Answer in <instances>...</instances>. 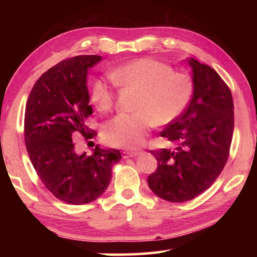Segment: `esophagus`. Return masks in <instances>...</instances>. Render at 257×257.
Returning a JSON list of instances; mask_svg holds the SVG:
<instances>
[{"label":"esophagus","mask_w":257,"mask_h":257,"mask_svg":"<svg viewBox=\"0 0 257 257\" xmlns=\"http://www.w3.org/2000/svg\"><path fill=\"white\" fill-rule=\"evenodd\" d=\"M137 155H138L137 152H129V151H124V152H122V158H123V159L135 158V156H137Z\"/></svg>","instance_id":"34e87169"}]
</instances>
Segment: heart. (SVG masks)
<instances>
[{
    "mask_svg": "<svg viewBox=\"0 0 257 257\" xmlns=\"http://www.w3.org/2000/svg\"><path fill=\"white\" fill-rule=\"evenodd\" d=\"M116 84L138 90L134 113H121L104 125L108 145L136 149L144 144L152 125H165L179 116L193 95V81L186 73L149 58L134 60L111 72ZM90 98L98 111H110L114 95L99 78L92 85Z\"/></svg>",
    "mask_w": 257,
    "mask_h": 257,
    "instance_id": "1",
    "label": "heart"
}]
</instances>
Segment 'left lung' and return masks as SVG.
I'll return each mask as SVG.
<instances>
[{
	"label": "left lung",
	"mask_w": 257,
	"mask_h": 257,
	"mask_svg": "<svg viewBox=\"0 0 257 257\" xmlns=\"http://www.w3.org/2000/svg\"><path fill=\"white\" fill-rule=\"evenodd\" d=\"M194 93L184 113L161 136L173 150L151 151L158 169L150 188L168 202L181 203L204 193L227 163L233 134V101L228 85L214 69L190 58Z\"/></svg>",
	"instance_id": "8db88e82"
}]
</instances>
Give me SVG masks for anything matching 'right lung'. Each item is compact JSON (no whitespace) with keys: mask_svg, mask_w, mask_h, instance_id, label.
I'll list each match as a JSON object with an SVG mask.
<instances>
[{"mask_svg":"<svg viewBox=\"0 0 257 257\" xmlns=\"http://www.w3.org/2000/svg\"><path fill=\"white\" fill-rule=\"evenodd\" d=\"M102 60L78 55L61 61L43 73L29 94L25 111V144L43 184L60 201L82 205L105 191L119 150L98 145L87 156L76 153L72 136L93 138L85 124L93 113L87 89V71Z\"/></svg>","mask_w":257,"mask_h":257,"instance_id":"add662e5","label":"right lung"}]
</instances>
